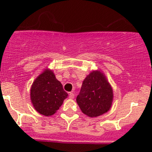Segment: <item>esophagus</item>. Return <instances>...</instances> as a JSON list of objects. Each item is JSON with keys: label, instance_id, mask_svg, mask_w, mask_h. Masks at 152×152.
Listing matches in <instances>:
<instances>
[{"label": "esophagus", "instance_id": "obj_1", "mask_svg": "<svg viewBox=\"0 0 152 152\" xmlns=\"http://www.w3.org/2000/svg\"><path fill=\"white\" fill-rule=\"evenodd\" d=\"M74 96H75V95L73 92H70V93H69V98H70V99H73V98H74Z\"/></svg>", "mask_w": 152, "mask_h": 152}]
</instances>
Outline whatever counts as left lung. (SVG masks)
<instances>
[{"label":"left lung","instance_id":"left-lung-1","mask_svg":"<svg viewBox=\"0 0 152 152\" xmlns=\"http://www.w3.org/2000/svg\"><path fill=\"white\" fill-rule=\"evenodd\" d=\"M113 90L105 74L99 70L90 72L82 83L76 102L84 114L96 118L107 113L112 107Z\"/></svg>","mask_w":152,"mask_h":152}]
</instances>
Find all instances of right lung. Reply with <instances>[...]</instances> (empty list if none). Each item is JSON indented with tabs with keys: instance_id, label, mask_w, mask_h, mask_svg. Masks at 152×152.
<instances>
[{
	"instance_id": "right-lung-1",
	"label": "right lung",
	"mask_w": 152,
	"mask_h": 152,
	"mask_svg": "<svg viewBox=\"0 0 152 152\" xmlns=\"http://www.w3.org/2000/svg\"><path fill=\"white\" fill-rule=\"evenodd\" d=\"M67 96L53 70L48 67L35 79L31 87L32 105L38 113L45 116L55 114Z\"/></svg>"
}]
</instances>
